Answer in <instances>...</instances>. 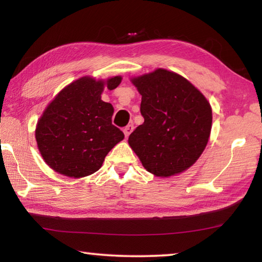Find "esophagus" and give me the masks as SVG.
Instances as JSON below:
<instances>
[{"label":"esophagus","mask_w":262,"mask_h":262,"mask_svg":"<svg viewBox=\"0 0 262 262\" xmlns=\"http://www.w3.org/2000/svg\"><path fill=\"white\" fill-rule=\"evenodd\" d=\"M133 129H134V126L128 125V126H126L125 128H123V134H125L126 137H128V136L130 135V133L133 132Z\"/></svg>","instance_id":"34e87169"}]
</instances>
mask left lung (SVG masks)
I'll return each instance as SVG.
<instances>
[{
    "mask_svg": "<svg viewBox=\"0 0 262 262\" xmlns=\"http://www.w3.org/2000/svg\"><path fill=\"white\" fill-rule=\"evenodd\" d=\"M130 81L142 96L144 122L129 135V147L154 176L168 178L186 171L209 140V101L188 79L163 68Z\"/></svg>",
    "mask_w": 262,
    "mask_h": 262,
    "instance_id": "1",
    "label": "left lung"
}]
</instances>
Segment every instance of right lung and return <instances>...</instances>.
Segmentation results:
<instances>
[{"label":"right lung","mask_w":262,"mask_h":262,"mask_svg":"<svg viewBox=\"0 0 262 262\" xmlns=\"http://www.w3.org/2000/svg\"><path fill=\"white\" fill-rule=\"evenodd\" d=\"M121 76L103 81L83 76L57 94L37 122L35 140L43 161L57 173L83 178L98 171L123 133L112 125L114 108L101 100L105 86L113 90Z\"/></svg>","instance_id":"add662e5"}]
</instances>
